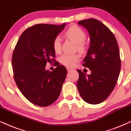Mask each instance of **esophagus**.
Returning <instances> with one entry per match:
<instances>
[{
	"label": "esophagus",
	"instance_id": "obj_1",
	"mask_svg": "<svg viewBox=\"0 0 131 131\" xmlns=\"http://www.w3.org/2000/svg\"><path fill=\"white\" fill-rule=\"evenodd\" d=\"M67 71H68V72H70V71H72V69H71V68H67Z\"/></svg>",
	"mask_w": 131,
	"mask_h": 131
}]
</instances>
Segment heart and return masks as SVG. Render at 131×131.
I'll return each mask as SVG.
<instances>
[{"instance_id": "obj_1", "label": "heart", "mask_w": 131, "mask_h": 131, "mask_svg": "<svg viewBox=\"0 0 131 131\" xmlns=\"http://www.w3.org/2000/svg\"><path fill=\"white\" fill-rule=\"evenodd\" d=\"M64 35L68 39L76 44V49L79 52L83 53L86 50V43L85 42L86 36L84 31L77 26H72L66 31ZM53 49L56 53H60L62 50V42L59 36H57L52 43ZM80 60L79 54H64L60 57L61 63L67 67H73Z\"/></svg>"}]
</instances>
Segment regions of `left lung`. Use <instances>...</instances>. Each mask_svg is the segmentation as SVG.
<instances>
[{
    "label": "left lung",
    "instance_id": "obj_1",
    "mask_svg": "<svg viewBox=\"0 0 131 131\" xmlns=\"http://www.w3.org/2000/svg\"><path fill=\"white\" fill-rule=\"evenodd\" d=\"M88 31L91 43L83 66L91 71L90 75L79 69L78 91L86 102L97 105L105 101L114 90L121 69L120 51L114 34L95 19L78 22Z\"/></svg>",
    "mask_w": 131,
    "mask_h": 131
}]
</instances>
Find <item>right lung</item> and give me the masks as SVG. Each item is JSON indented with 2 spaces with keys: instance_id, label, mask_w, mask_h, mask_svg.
<instances>
[{
  "instance_id": "1",
  "label": "right lung",
  "mask_w": 131,
  "mask_h": 131,
  "mask_svg": "<svg viewBox=\"0 0 131 131\" xmlns=\"http://www.w3.org/2000/svg\"><path fill=\"white\" fill-rule=\"evenodd\" d=\"M65 24H37L29 27L21 34L13 51L15 82L24 97L35 105L49 106L60 94L67 69L57 64L54 71H49L45 66L55 60L52 43Z\"/></svg>"
}]
</instances>
